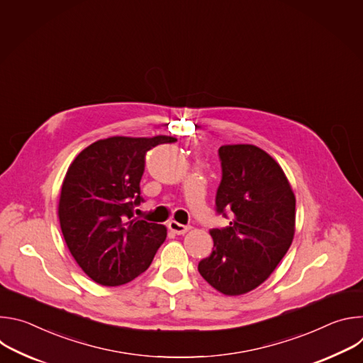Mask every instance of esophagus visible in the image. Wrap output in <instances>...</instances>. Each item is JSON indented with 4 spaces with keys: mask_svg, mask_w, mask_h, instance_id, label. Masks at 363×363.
I'll use <instances>...</instances> for the list:
<instances>
[{
    "mask_svg": "<svg viewBox=\"0 0 363 363\" xmlns=\"http://www.w3.org/2000/svg\"><path fill=\"white\" fill-rule=\"evenodd\" d=\"M168 227H169V230H171L172 233H175V234H178V235L188 233L189 228H191L189 225H184V224H179V223H177V221H171V223L168 224Z\"/></svg>",
    "mask_w": 363,
    "mask_h": 363,
    "instance_id": "esophagus-1",
    "label": "esophagus"
}]
</instances>
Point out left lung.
Instances as JSON below:
<instances>
[{
    "mask_svg": "<svg viewBox=\"0 0 363 363\" xmlns=\"http://www.w3.org/2000/svg\"><path fill=\"white\" fill-rule=\"evenodd\" d=\"M223 179L217 213L233 221L210 231L214 248L199 274L225 296L245 294L264 283L291 245L296 196L281 167L254 145L218 149Z\"/></svg>",
    "mask_w": 363,
    "mask_h": 363,
    "instance_id": "8db88e82",
    "label": "left lung"
}]
</instances>
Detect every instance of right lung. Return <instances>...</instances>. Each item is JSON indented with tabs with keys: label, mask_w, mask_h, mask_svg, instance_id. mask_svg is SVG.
<instances>
[{
	"label": "right lung",
	"mask_w": 363,
	"mask_h": 363,
	"mask_svg": "<svg viewBox=\"0 0 363 363\" xmlns=\"http://www.w3.org/2000/svg\"><path fill=\"white\" fill-rule=\"evenodd\" d=\"M172 136H112L84 147L65 177L59 220L80 269L97 284L132 281L152 263L167 227L133 218L140 196L145 155Z\"/></svg>",
	"instance_id": "obj_1"
}]
</instances>
